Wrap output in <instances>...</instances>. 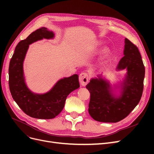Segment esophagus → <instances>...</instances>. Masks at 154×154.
Returning a JSON list of instances; mask_svg holds the SVG:
<instances>
[{
  "instance_id": "esophagus-1",
  "label": "esophagus",
  "mask_w": 154,
  "mask_h": 154,
  "mask_svg": "<svg viewBox=\"0 0 154 154\" xmlns=\"http://www.w3.org/2000/svg\"><path fill=\"white\" fill-rule=\"evenodd\" d=\"M88 75L86 72H82L79 76V81L82 86H85L88 82Z\"/></svg>"
}]
</instances>
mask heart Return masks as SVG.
I'll return each mask as SVG.
<instances>
[{
	"label": "heart",
	"instance_id": "1",
	"mask_svg": "<svg viewBox=\"0 0 154 154\" xmlns=\"http://www.w3.org/2000/svg\"><path fill=\"white\" fill-rule=\"evenodd\" d=\"M109 53V49H104V51H103V53L105 54H106L107 53Z\"/></svg>",
	"mask_w": 154,
	"mask_h": 154
}]
</instances>
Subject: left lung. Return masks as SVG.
<instances>
[{"mask_svg": "<svg viewBox=\"0 0 154 154\" xmlns=\"http://www.w3.org/2000/svg\"><path fill=\"white\" fill-rule=\"evenodd\" d=\"M124 57L117 70L127 69L120 84V95L116 96L109 82L101 76L92 78L86 85L91 93L88 112L96 121L116 123L123 119L139 103L143 91L145 69L137 46L125 39Z\"/></svg>", "mask_w": 154, "mask_h": 154, "instance_id": "left-lung-1", "label": "left lung"}]
</instances>
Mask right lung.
<instances>
[{
  "instance_id": "obj_1",
  "label": "right lung",
  "mask_w": 154,
  "mask_h": 154,
  "mask_svg": "<svg viewBox=\"0 0 154 154\" xmlns=\"http://www.w3.org/2000/svg\"><path fill=\"white\" fill-rule=\"evenodd\" d=\"M53 31L46 27L36 30L15 48L9 66V86L13 100L24 113L30 117L49 119L63 110L67 96L80 87L78 74L60 79L51 89L44 94H36L27 87L24 75L23 63L29 45L43 38L52 39Z\"/></svg>"
}]
</instances>
